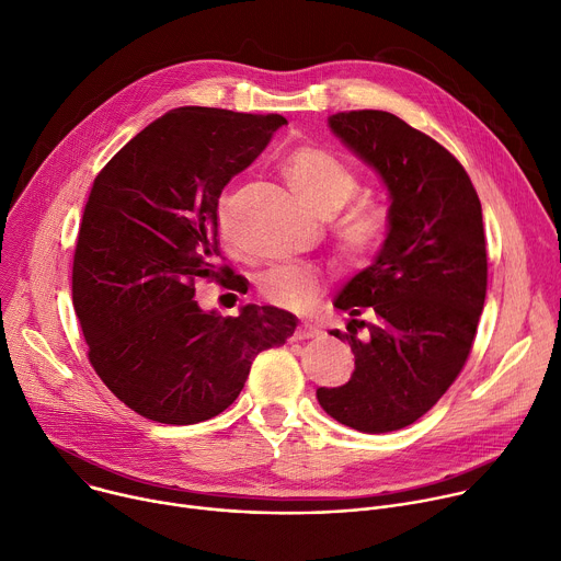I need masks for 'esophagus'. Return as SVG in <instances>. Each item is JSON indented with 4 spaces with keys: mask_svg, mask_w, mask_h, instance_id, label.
I'll list each match as a JSON object with an SVG mask.
<instances>
[{
    "mask_svg": "<svg viewBox=\"0 0 561 561\" xmlns=\"http://www.w3.org/2000/svg\"><path fill=\"white\" fill-rule=\"evenodd\" d=\"M322 331L316 327V324H309V322H301L295 333H293V340H311V337H320Z\"/></svg>",
    "mask_w": 561,
    "mask_h": 561,
    "instance_id": "esophagus-1",
    "label": "esophagus"
}]
</instances>
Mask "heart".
<instances>
[{
    "label": "heart",
    "instance_id": "obj_1",
    "mask_svg": "<svg viewBox=\"0 0 561 561\" xmlns=\"http://www.w3.org/2000/svg\"><path fill=\"white\" fill-rule=\"evenodd\" d=\"M282 174L293 194L318 215L340 210L358 194L360 179L342 159L322 147H299L282 161ZM217 224L228 234V196L217 203ZM391 230V213L382 201L360 198L335 221L340 254L348 264H365L385 245ZM322 277L313 264L273 266L260 279L266 304L286 311H304L320 295Z\"/></svg>",
    "mask_w": 561,
    "mask_h": 561
}]
</instances>
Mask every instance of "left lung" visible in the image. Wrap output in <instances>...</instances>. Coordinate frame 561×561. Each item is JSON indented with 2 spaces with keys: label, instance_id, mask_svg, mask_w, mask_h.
<instances>
[{
  "label": "left lung",
  "instance_id": "obj_1",
  "mask_svg": "<svg viewBox=\"0 0 561 561\" xmlns=\"http://www.w3.org/2000/svg\"><path fill=\"white\" fill-rule=\"evenodd\" d=\"M329 125L382 176L391 230L335 299L351 322L331 335L351 344L355 371L318 400L337 423L382 434L427 414L468 363L488 290L481 201L454 154L389 112H340Z\"/></svg>",
  "mask_w": 561,
  "mask_h": 561
}]
</instances>
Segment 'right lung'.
<instances>
[{
  "label": "right lung",
  "mask_w": 561,
  "mask_h": 561,
  "mask_svg": "<svg viewBox=\"0 0 561 561\" xmlns=\"http://www.w3.org/2000/svg\"><path fill=\"white\" fill-rule=\"evenodd\" d=\"M282 125L279 114L181 107L136 134L93 181L73 252V309L93 371L149 421L221 414L252 360L297 327L273 307L221 318L194 299L198 279L239 290L215 264L217 203Z\"/></svg>",
  "instance_id": "1"
}]
</instances>
